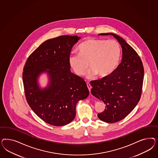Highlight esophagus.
Wrapping results in <instances>:
<instances>
[{"label": "esophagus", "instance_id": "1", "mask_svg": "<svg viewBox=\"0 0 158 158\" xmlns=\"http://www.w3.org/2000/svg\"><path fill=\"white\" fill-rule=\"evenodd\" d=\"M87 87H88V89H89V91H90V93L91 87V86H90V84L89 82H87Z\"/></svg>", "mask_w": 158, "mask_h": 158}]
</instances>
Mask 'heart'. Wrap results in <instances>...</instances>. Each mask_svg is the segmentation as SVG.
<instances>
[{
  "instance_id": "b5f03b06",
  "label": "heart",
  "mask_w": 158,
  "mask_h": 158,
  "mask_svg": "<svg viewBox=\"0 0 158 158\" xmlns=\"http://www.w3.org/2000/svg\"><path fill=\"white\" fill-rule=\"evenodd\" d=\"M79 54H71L69 64L79 76L85 74L89 66L91 68L87 78L92 79L97 75L108 77L114 72L121 57V48L116 40L88 39L80 44Z\"/></svg>"
}]
</instances>
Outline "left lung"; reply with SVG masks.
Instances as JSON below:
<instances>
[{
	"label": "left lung",
	"mask_w": 158,
	"mask_h": 158,
	"mask_svg": "<svg viewBox=\"0 0 158 158\" xmlns=\"http://www.w3.org/2000/svg\"><path fill=\"white\" fill-rule=\"evenodd\" d=\"M98 35L113 36L122 49V61L114 72L90 82L91 94L106 105L98 118L106 123H114L124 119L138 104L143 88V67L138 54L124 39L112 32Z\"/></svg>",
	"instance_id": "1"
}]
</instances>
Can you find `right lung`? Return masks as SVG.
Here are the masks:
<instances>
[{"instance_id": "right-lung-1", "label": "right lung", "mask_w": 158, "mask_h": 158, "mask_svg": "<svg viewBox=\"0 0 158 158\" xmlns=\"http://www.w3.org/2000/svg\"><path fill=\"white\" fill-rule=\"evenodd\" d=\"M81 38L64 35L48 39L28 58L23 80L29 106L48 124L61 126L75 119L76 105L86 98L89 91L85 81L71 72L68 58L73 46ZM43 74L48 83L42 87Z\"/></svg>"}]
</instances>
